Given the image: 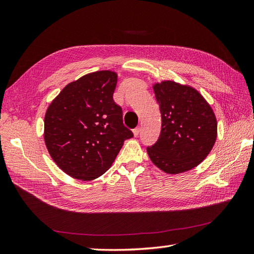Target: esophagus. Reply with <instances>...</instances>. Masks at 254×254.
I'll return each mask as SVG.
<instances>
[{"label":"esophagus","instance_id":"1","mask_svg":"<svg viewBox=\"0 0 254 254\" xmlns=\"http://www.w3.org/2000/svg\"><path fill=\"white\" fill-rule=\"evenodd\" d=\"M133 134H134L135 137H137V136L140 134V127H135V128L133 129Z\"/></svg>","mask_w":254,"mask_h":254}]
</instances>
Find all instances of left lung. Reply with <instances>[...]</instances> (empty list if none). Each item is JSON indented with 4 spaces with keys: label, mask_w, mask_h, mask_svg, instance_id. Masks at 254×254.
Instances as JSON below:
<instances>
[{
    "label": "left lung",
    "mask_w": 254,
    "mask_h": 254,
    "mask_svg": "<svg viewBox=\"0 0 254 254\" xmlns=\"http://www.w3.org/2000/svg\"><path fill=\"white\" fill-rule=\"evenodd\" d=\"M162 117L158 141L147 148L152 163L170 175L192 170L217 139V119L197 90L172 80L154 83Z\"/></svg>",
    "instance_id": "left-lung-1"
}]
</instances>
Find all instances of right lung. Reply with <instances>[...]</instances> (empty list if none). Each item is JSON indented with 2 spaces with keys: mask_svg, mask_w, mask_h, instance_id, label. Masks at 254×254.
Returning a JSON list of instances; mask_svg holds the SVG:
<instances>
[{
  "mask_svg": "<svg viewBox=\"0 0 254 254\" xmlns=\"http://www.w3.org/2000/svg\"><path fill=\"white\" fill-rule=\"evenodd\" d=\"M117 73L97 70L65 86L50 103L44 139L50 157L68 176L93 180L112 166L133 133L114 102Z\"/></svg>",
  "mask_w": 254,
  "mask_h": 254,
  "instance_id": "1",
  "label": "right lung"
}]
</instances>
